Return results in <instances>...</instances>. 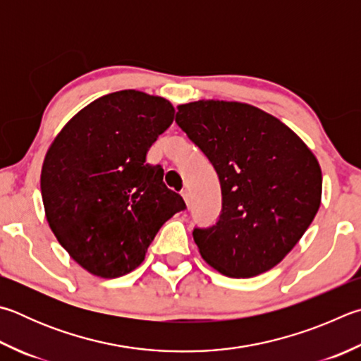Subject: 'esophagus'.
<instances>
[{"instance_id":"esophagus-1","label":"esophagus","mask_w":361,"mask_h":361,"mask_svg":"<svg viewBox=\"0 0 361 361\" xmlns=\"http://www.w3.org/2000/svg\"><path fill=\"white\" fill-rule=\"evenodd\" d=\"M181 197H183V200H185L186 207L191 205V195H189V191H183L181 192Z\"/></svg>"}]
</instances>
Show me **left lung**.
Segmentation results:
<instances>
[{
  "mask_svg": "<svg viewBox=\"0 0 361 361\" xmlns=\"http://www.w3.org/2000/svg\"><path fill=\"white\" fill-rule=\"evenodd\" d=\"M175 121L221 183L218 222L192 232L203 260L231 278L271 270L319 212L322 170L316 156L276 116L245 102L181 104Z\"/></svg>",
  "mask_w": 361,
  "mask_h": 361,
  "instance_id": "obj_1",
  "label": "left lung"
}]
</instances>
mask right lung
I'll return each mask as SVG.
<instances>
[{
  "instance_id": "add662e5",
  "label": "right lung",
  "mask_w": 361,
  "mask_h": 361,
  "mask_svg": "<svg viewBox=\"0 0 361 361\" xmlns=\"http://www.w3.org/2000/svg\"><path fill=\"white\" fill-rule=\"evenodd\" d=\"M167 99L123 90L88 104L51 142L41 192L51 232L99 278L139 267L164 222L185 209L147 153L173 121Z\"/></svg>"
}]
</instances>
